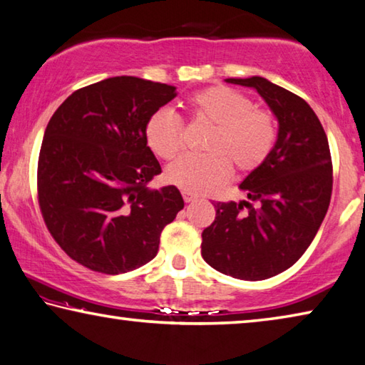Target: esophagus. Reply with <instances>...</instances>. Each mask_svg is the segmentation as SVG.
I'll list each match as a JSON object with an SVG mask.
<instances>
[{
	"label": "esophagus",
	"instance_id": "34e87169",
	"mask_svg": "<svg viewBox=\"0 0 365 365\" xmlns=\"http://www.w3.org/2000/svg\"><path fill=\"white\" fill-rule=\"evenodd\" d=\"M182 196H183V201H185V203H193V201L198 200V196L193 195V193H190V192H183V193H182Z\"/></svg>",
	"mask_w": 365,
	"mask_h": 365
}]
</instances>
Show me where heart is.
<instances>
[{
	"label": "heart",
	"mask_w": 365,
	"mask_h": 365,
	"mask_svg": "<svg viewBox=\"0 0 365 365\" xmlns=\"http://www.w3.org/2000/svg\"><path fill=\"white\" fill-rule=\"evenodd\" d=\"M195 120L212 126L205 155L183 154L165 167L170 185L190 193H207L229 180L230 167L239 173L257 170L276 141L273 115L257 108L247 96L225 86H212L188 99ZM182 121L170 108H159L148 118L144 138L151 151L170 159L182 148Z\"/></svg>",
	"instance_id": "obj_1"
}]
</instances>
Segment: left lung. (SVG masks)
<instances>
[{"label":"left lung","mask_w":365,"mask_h":365,"mask_svg":"<svg viewBox=\"0 0 365 365\" xmlns=\"http://www.w3.org/2000/svg\"><path fill=\"white\" fill-rule=\"evenodd\" d=\"M225 83L262 96L277 136L266 160L239 185L247 198L214 203L201 255L219 273L262 281L291 268L317 235L331 198V155L320 120L299 96L259 76Z\"/></svg>","instance_id":"8db88e82"}]
</instances>
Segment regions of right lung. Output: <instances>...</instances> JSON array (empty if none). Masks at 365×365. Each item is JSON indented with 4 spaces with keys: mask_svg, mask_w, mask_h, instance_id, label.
Returning <instances> with one entry per match:
<instances>
[{
    "mask_svg": "<svg viewBox=\"0 0 365 365\" xmlns=\"http://www.w3.org/2000/svg\"><path fill=\"white\" fill-rule=\"evenodd\" d=\"M175 86L117 76L73 92L56 108L38 155L43 221L56 244L92 271L120 274L158 255L160 232L183 210L144 138L148 118Z\"/></svg>",
    "mask_w": 365,
    "mask_h": 365,
    "instance_id": "1",
    "label": "right lung"
}]
</instances>
